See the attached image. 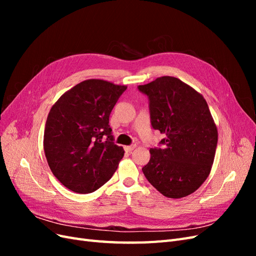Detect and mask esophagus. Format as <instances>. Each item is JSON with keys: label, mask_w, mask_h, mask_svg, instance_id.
<instances>
[{"label": "esophagus", "mask_w": 256, "mask_h": 256, "mask_svg": "<svg viewBox=\"0 0 256 256\" xmlns=\"http://www.w3.org/2000/svg\"><path fill=\"white\" fill-rule=\"evenodd\" d=\"M134 147H136V145L125 146V147H124V150H125V152H131V150H134Z\"/></svg>", "instance_id": "esophagus-1"}]
</instances>
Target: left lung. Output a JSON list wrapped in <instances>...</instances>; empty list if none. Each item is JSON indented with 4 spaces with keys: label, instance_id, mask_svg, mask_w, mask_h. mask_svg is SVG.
Listing matches in <instances>:
<instances>
[{
    "label": "left lung",
    "instance_id": "left-lung-1",
    "mask_svg": "<svg viewBox=\"0 0 256 256\" xmlns=\"http://www.w3.org/2000/svg\"><path fill=\"white\" fill-rule=\"evenodd\" d=\"M148 98L150 124L166 138L150 150L142 171L161 194L171 198L198 190L210 173L218 131L204 97L174 76L138 85Z\"/></svg>",
    "mask_w": 256,
    "mask_h": 256
}]
</instances>
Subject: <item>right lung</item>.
Listing matches in <instances>:
<instances>
[{"mask_svg": "<svg viewBox=\"0 0 256 256\" xmlns=\"http://www.w3.org/2000/svg\"><path fill=\"white\" fill-rule=\"evenodd\" d=\"M126 90L125 85L90 79L66 92L51 108L44 150L53 175L69 190L94 192L118 168L124 150L113 142L109 118Z\"/></svg>", "mask_w": 256, "mask_h": 256, "instance_id": "1", "label": "right lung"}]
</instances>
